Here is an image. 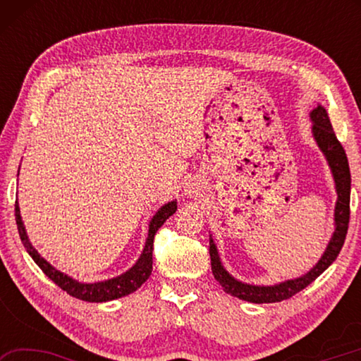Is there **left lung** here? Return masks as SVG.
Here are the masks:
<instances>
[{
    "mask_svg": "<svg viewBox=\"0 0 361 361\" xmlns=\"http://www.w3.org/2000/svg\"><path fill=\"white\" fill-rule=\"evenodd\" d=\"M312 132L314 137L319 143L323 154L326 156L329 167L336 181V191H338V202H336L334 210V221H336V231L329 240L328 247L323 253L322 259L317 262L314 269L305 274V276L295 279V280H286L283 283L274 285V286H255L247 285L242 282H237L234 277H231L228 272L224 271L219 261V256L216 252L215 243L210 235V259H212V272L215 276L216 282L223 286V290L229 295L243 299L248 302H280L283 299H290L295 296L296 293L304 290L305 286L310 285L314 280L320 276L322 272H325L326 269L331 266V262L338 258L342 245H344L347 229H349V219H350V169L349 161H347L345 151L342 148L341 142L336 137V133L329 122L326 109L323 106H317L312 113Z\"/></svg>",
    "mask_w": 361,
    "mask_h": 361,
    "instance_id": "obj_1",
    "label": "left lung"
}]
</instances>
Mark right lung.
<instances>
[{
  "label": "right lung",
  "instance_id": "obj_1",
  "mask_svg": "<svg viewBox=\"0 0 361 361\" xmlns=\"http://www.w3.org/2000/svg\"><path fill=\"white\" fill-rule=\"evenodd\" d=\"M14 212H16L17 229H19V235L23 247L27 248L28 255L32 256L33 261L39 266L41 271L44 272L54 283L60 286L63 291L68 293L70 296L81 299V301L106 302V301H113V299L130 295V293L138 290L140 286L149 279L151 271H152V245H154V235L157 229L161 228V226L176 212V202L173 200V202L166 204L161 210H157L154 216H152L149 223L148 239H146V243H145V250L142 256H140V259L135 262V266L119 277L105 280V282H97V283L76 282V280H73L68 276H65V274L59 272L57 269H54L44 258H41L39 253L36 252L35 247L28 240L25 228H23V223L20 218V210H19V204H17V200H16Z\"/></svg>",
  "mask_w": 361,
  "mask_h": 361
}]
</instances>
